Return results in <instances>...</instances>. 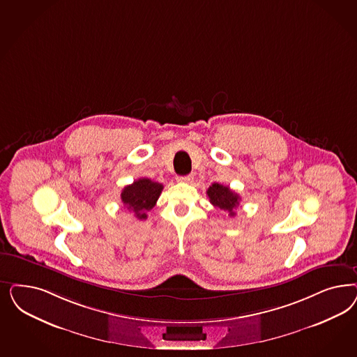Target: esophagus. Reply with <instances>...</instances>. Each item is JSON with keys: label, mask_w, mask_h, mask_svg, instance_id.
Segmentation results:
<instances>
[{"label": "esophagus", "mask_w": 357, "mask_h": 357, "mask_svg": "<svg viewBox=\"0 0 357 357\" xmlns=\"http://www.w3.org/2000/svg\"><path fill=\"white\" fill-rule=\"evenodd\" d=\"M177 181H180V183H192L193 181V176L192 174L180 176V177H177Z\"/></svg>", "instance_id": "1"}]
</instances>
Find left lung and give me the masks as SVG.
Segmentation results:
<instances>
[{"label": "left lung", "mask_w": 357, "mask_h": 357, "mask_svg": "<svg viewBox=\"0 0 357 357\" xmlns=\"http://www.w3.org/2000/svg\"><path fill=\"white\" fill-rule=\"evenodd\" d=\"M206 195L214 206L218 207L219 210L227 211L230 217L235 215L234 208L239 206L241 197L235 192H232L229 186L214 183L211 186H208Z\"/></svg>", "instance_id": "8db88e82"}]
</instances>
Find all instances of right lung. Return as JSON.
<instances>
[{
	"label": "right lung",
	"instance_id": "1",
	"mask_svg": "<svg viewBox=\"0 0 357 357\" xmlns=\"http://www.w3.org/2000/svg\"><path fill=\"white\" fill-rule=\"evenodd\" d=\"M162 188L164 186L159 183L142 177L132 184L123 188L121 199L123 202V206L137 218L147 219V211H150L156 205Z\"/></svg>",
	"mask_w": 357,
	"mask_h": 357
}]
</instances>
